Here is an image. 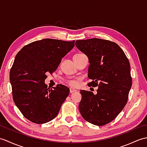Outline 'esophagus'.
Wrapping results in <instances>:
<instances>
[{"instance_id": "34e87169", "label": "esophagus", "mask_w": 147, "mask_h": 147, "mask_svg": "<svg viewBox=\"0 0 147 147\" xmlns=\"http://www.w3.org/2000/svg\"><path fill=\"white\" fill-rule=\"evenodd\" d=\"M69 90H70V93H74V92L77 91V90L76 89H74V88H70Z\"/></svg>"}]
</instances>
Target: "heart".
<instances>
[{"label": "heart", "mask_w": 147, "mask_h": 147, "mask_svg": "<svg viewBox=\"0 0 147 147\" xmlns=\"http://www.w3.org/2000/svg\"><path fill=\"white\" fill-rule=\"evenodd\" d=\"M80 54H75V55H80ZM74 55V56H75ZM69 84H70V85H71V86H74L75 84H76V82H75L74 81H69Z\"/></svg>", "instance_id": "1"}]
</instances>
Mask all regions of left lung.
<instances>
[{
  "mask_svg": "<svg viewBox=\"0 0 147 147\" xmlns=\"http://www.w3.org/2000/svg\"><path fill=\"white\" fill-rule=\"evenodd\" d=\"M77 48L89 59V86L97 94L81 90L79 110L85 120L103 126L113 121L127 104L132 85L130 64L121 47L108 40L93 38L76 41Z\"/></svg>",
  "mask_w": 147,
  "mask_h": 147,
  "instance_id": "left-lung-1",
  "label": "left lung"
}]
</instances>
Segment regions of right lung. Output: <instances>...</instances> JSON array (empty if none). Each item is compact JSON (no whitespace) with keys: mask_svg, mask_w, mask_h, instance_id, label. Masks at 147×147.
Masks as SVG:
<instances>
[{"mask_svg":"<svg viewBox=\"0 0 147 147\" xmlns=\"http://www.w3.org/2000/svg\"><path fill=\"white\" fill-rule=\"evenodd\" d=\"M74 42L44 39L27 44L17 54L10 71L12 98L27 120L43 124L57 115L69 89L57 84L50 90L44 81L46 74L56 70Z\"/></svg>","mask_w":147,"mask_h":147,"instance_id":"1","label":"right lung"}]
</instances>
